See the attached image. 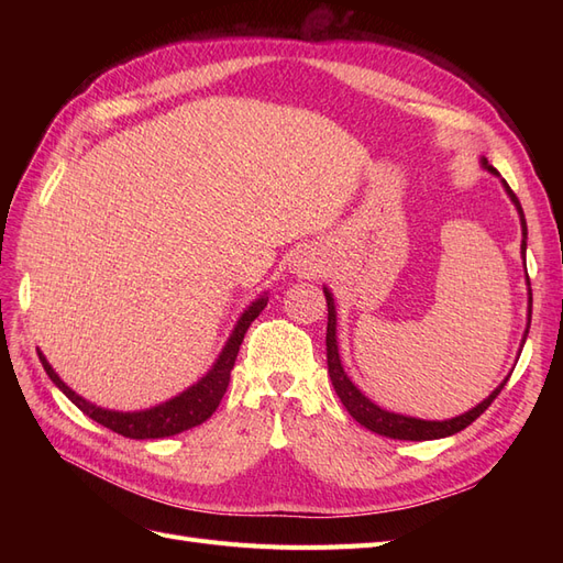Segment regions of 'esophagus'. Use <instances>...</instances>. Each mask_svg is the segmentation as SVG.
Here are the masks:
<instances>
[{"instance_id":"1","label":"esophagus","mask_w":563,"mask_h":563,"mask_svg":"<svg viewBox=\"0 0 563 563\" xmlns=\"http://www.w3.org/2000/svg\"><path fill=\"white\" fill-rule=\"evenodd\" d=\"M291 267H294V272L298 277H314L317 272H319V263H317V258L312 253H308V251H300V253H296V258H294V263H291Z\"/></svg>"}]
</instances>
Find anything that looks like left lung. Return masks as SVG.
Returning a JSON list of instances; mask_svg holds the SVG:
<instances>
[{"mask_svg": "<svg viewBox=\"0 0 563 563\" xmlns=\"http://www.w3.org/2000/svg\"><path fill=\"white\" fill-rule=\"evenodd\" d=\"M482 164L488 168L490 174H498L496 168L488 166L486 159H482ZM505 183V180H503ZM505 190L507 195L512 197L515 207L521 216V232H523V242H521V251H526V218L521 211V203L517 199V195L512 192V187L505 183ZM323 296H327V305H329V323H327V362H329V376L333 383L335 395L343 401V406L347 408V413L364 424L366 430L376 432L380 437H389V439H406V441H430V439H441V437H451L460 430H465L467 424H472L476 418H479L486 408L493 404L500 395V389L505 387V383L509 378H505L496 389L490 391V395L479 404L474 406L472 411L451 418V420H418V418H408V416H399V413H389L385 408L376 406L371 399H366L360 389L352 385V380L345 376L343 364H340V356H338V345H335V305H333V296L329 288H323ZM528 302L533 305V296H528ZM528 335V331H526Z\"/></svg>", "mask_w": 563, "mask_h": 563, "instance_id": "1", "label": "left lung"}]
</instances>
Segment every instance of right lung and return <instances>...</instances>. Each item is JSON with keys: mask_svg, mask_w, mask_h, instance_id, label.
Wrapping results in <instances>:
<instances>
[{"mask_svg": "<svg viewBox=\"0 0 563 563\" xmlns=\"http://www.w3.org/2000/svg\"><path fill=\"white\" fill-rule=\"evenodd\" d=\"M267 305V298L261 296L255 300L251 308L242 314V319L236 321V327L228 340L225 350L220 352L216 366L203 376L197 385H192L190 389H185L180 397L166 401L162 406L150 408V411H141V413H119V411H106V408H98L93 404H89L87 399H81L79 395L67 387L58 376L56 371L51 368V364L46 362V356L40 352V362L44 366V371L48 373V378L58 385V389L63 395L70 399L81 413H87L91 420H96L103 428L129 437V439H162V437H174L180 434L185 430H192L197 424H201L203 420H209L213 416V411L218 408L220 399L228 391L230 385V371L236 362V354H240L242 340L251 327V321L258 317Z\"/></svg>", "mask_w": 563, "mask_h": 563, "instance_id": "1", "label": "right lung"}]
</instances>
